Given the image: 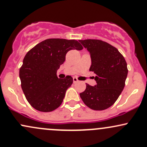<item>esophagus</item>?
Instances as JSON below:
<instances>
[{
    "instance_id": "obj_1",
    "label": "esophagus",
    "mask_w": 147,
    "mask_h": 147,
    "mask_svg": "<svg viewBox=\"0 0 147 147\" xmlns=\"http://www.w3.org/2000/svg\"><path fill=\"white\" fill-rule=\"evenodd\" d=\"M73 80H74V83H76V82L78 81V78H77L76 77H74V78H73Z\"/></svg>"
}]
</instances>
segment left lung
Wrapping results in <instances>:
<instances>
[{"label": "left lung", "mask_w": 147, "mask_h": 147, "mask_svg": "<svg viewBox=\"0 0 147 147\" xmlns=\"http://www.w3.org/2000/svg\"><path fill=\"white\" fill-rule=\"evenodd\" d=\"M90 52V71L96 74L97 84L86 83L80 97L87 107L96 111L108 109L116 102L125 87L127 76V63L117 48L108 42L97 39L79 40Z\"/></svg>", "instance_id": "left-lung-1"}]
</instances>
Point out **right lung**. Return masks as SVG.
<instances>
[{"mask_svg": "<svg viewBox=\"0 0 147 147\" xmlns=\"http://www.w3.org/2000/svg\"><path fill=\"white\" fill-rule=\"evenodd\" d=\"M76 40L49 38L26 53L20 69L21 86L26 99L39 111L50 112L61 105L66 91L73 83L67 76L58 78L57 71L71 50H83Z\"/></svg>", "mask_w": 147, "mask_h": 147, "instance_id": "1", "label": "right lung"}]
</instances>
